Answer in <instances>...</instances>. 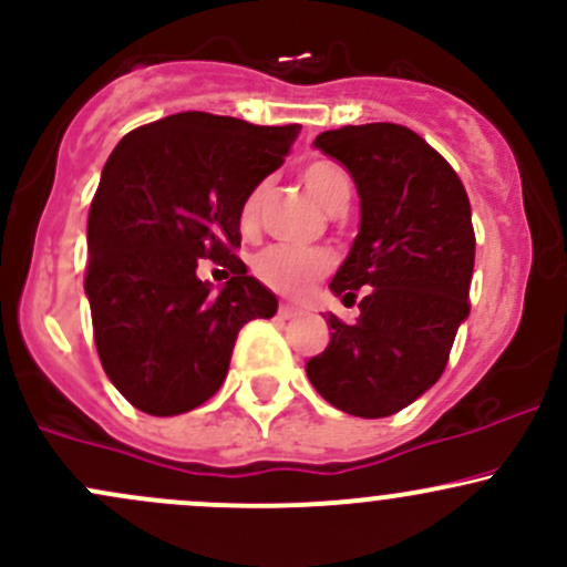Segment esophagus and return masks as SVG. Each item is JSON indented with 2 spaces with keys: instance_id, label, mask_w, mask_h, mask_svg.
Masks as SVG:
<instances>
[{
  "instance_id": "1",
  "label": "esophagus",
  "mask_w": 567,
  "mask_h": 567,
  "mask_svg": "<svg viewBox=\"0 0 567 567\" xmlns=\"http://www.w3.org/2000/svg\"><path fill=\"white\" fill-rule=\"evenodd\" d=\"M299 315H303L301 307H293V303H279V318L282 320H293L299 318Z\"/></svg>"
}]
</instances>
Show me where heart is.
Instances as JSON below:
<instances>
[{
	"label": "heart",
	"mask_w": 567,
	"mask_h": 567,
	"mask_svg": "<svg viewBox=\"0 0 567 567\" xmlns=\"http://www.w3.org/2000/svg\"><path fill=\"white\" fill-rule=\"evenodd\" d=\"M301 182L307 187V193L318 200L326 212L337 214L350 204V178L339 165L333 163H309L301 171ZM260 195L264 187H255L247 195L241 206V228H252L255 219H258L260 208ZM331 260L329 255H323L320 249H303V247H285V244H274L266 247L264 252L255 255L252 271L260 282L268 285L271 290L282 296H299L307 293L326 271H329Z\"/></svg>",
	"instance_id": "b5f03b06"
}]
</instances>
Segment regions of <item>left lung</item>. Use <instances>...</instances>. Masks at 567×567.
I'll use <instances>...</instances> for the list:
<instances>
[{
    "label": "left lung",
    "mask_w": 567,
    "mask_h": 567,
    "mask_svg": "<svg viewBox=\"0 0 567 567\" xmlns=\"http://www.w3.org/2000/svg\"><path fill=\"white\" fill-rule=\"evenodd\" d=\"M315 148L339 159L361 198V225L331 290L359 318L329 312V348L307 361L315 391L359 419L413 404L443 374L470 315L475 234L456 171L413 130L391 122L320 133Z\"/></svg>",
    "instance_id": "obj_1"
}]
</instances>
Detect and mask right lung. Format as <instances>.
Instances as JSON below:
<instances>
[{
    "label": "right lung",
    "instance_id": "1",
    "mask_svg": "<svg viewBox=\"0 0 567 567\" xmlns=\"http://www.w3.org/2000/svg\"><path fill=\"white\" fill-rule=\"evenodd\" d=\"M299 130L184 111L111 152L89 208L83 288L100 361L133 408L178 415L204 404L225 383L241 326L277 312V296L236 258L238 225ZM204 257L235 274L219 295L197 277Z\"/></svg>",
    "mask_w": 567,
    "mask_h": 567
}]
</instances>
